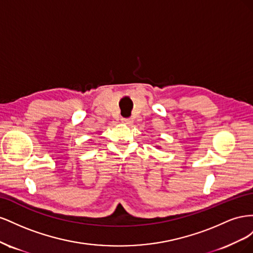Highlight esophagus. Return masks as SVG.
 <instances>
[{"mask_svg":"<svg viewBox=\"0 0 253 253\" xmlns=\"http://www.w3.org/2000/svg\"><path fill=\"white\" fill-rule=\"evenodd\" d=\"M121 121H122V124L127 125V126H131L133 124V120L131 118H122Z\"/></svg>","mask_w":253,"mask_h":253,"instance_id":"34e87169","label":"esophagus"}]
</instances>
